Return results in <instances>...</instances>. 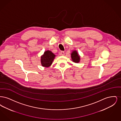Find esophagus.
<instances>
[{"instance_id": "obj_1", "label": "esophagus", "mask_w": 121, "mask_h": 121, "mask_svg": "<svg viewBox=\"0 0 121 121\" xmlns=\"http://www.w3.org/2000/svg\"><path fill=\"white\" fill-rule=\"evenodd\" d=\"M60 55H65V53H64V51H61V52H60Z\"/></svg>"}]
</instances>
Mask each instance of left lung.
Here are the masks:
<instances>
[{"label":"left lung","mask_w":121,"mask_h":121,"mask_svg":"<svg viewBox=\"0 0 121 121\" xmlns=\"http://www.w3.org/2000/svg\"><path fill=\"white\" fill-rule=\"evenodd\" d=\"M71 57L73 62L76 63H78L79 62L80 56L78 55L77 51H74L73 52H72L71 54Z\"/></svg>","instance_id":"obj_1"}]
</instances>
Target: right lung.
<instances>
[{
	"instance_id": "1",
	"label": "right lung",
	"mask_w": 121,
	"mask_h": 121,
	"mask_svg": "<svg viewBox=\"0 0 121 121\" xmlns=\"http://www.w3.org/2000/svg\"><path fill=\"white\" fill-rule=\"evenodd\" d=\"M55 56V55L51 51L49 50L46 51L41 58L42 65L45 67H49L52 64Z\"/></svg>"
}]
</instances>
